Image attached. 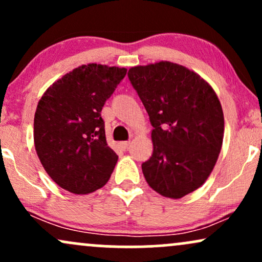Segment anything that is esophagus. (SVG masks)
<instances>
[{
    "mask_svg": "<svg viewBox=\"0 0 262 262\" xmlns=\"http://www.w3.org/2000/svg\"><path fill=\"white\" fill-rule=\"evenodd\" d=\"M129 144H130V141L129 140H125V141H121V146L123 149H128V146H129Z\"/></svg>",
    "mask_w": 262,
    "mask_h": 262,
    "instance_id": "34e87169",
    "label": "esophagus"
}]
</instances>
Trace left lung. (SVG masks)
<instances>
[{
  "mask_svg": "<svg viewBox=\"0 0 262 262\" xmlns=\"http://www.w3.org/2000/svg\"><path fill=\"white\" fill-rule=\"evenodd\" d=\"M128 77L152 125L154 150L141 164L146 182L165 197L191 193L208 179L222 149L217 95L196 73L170 61L135 66Z\"/></svg>",
  "mask_w": 262,
  "mask_h": 262,
  "instance_id": "obj_1",
  "label": "left lung"
}]
</instances>
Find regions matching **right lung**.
<instances>
[{
    "label": "right lung",
    "mask_w": 262,
    "mask_h": 262,
    "mask_svg": "<svg viewBox=\"0 0 262 262\" xmlns=\"http://www.w3.org/2000/svg\"><path fill=\"white\" fill-rule=\"evenodd\" d=\"M124 68L89 64L53 83L34 116L39 160L55 183L75 194L104 186L118 155L108 146L101 111L124 79Z\"/></svg>",
    "instance_id": "obj_1"
}]
</instances>
